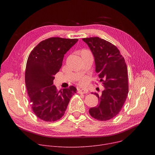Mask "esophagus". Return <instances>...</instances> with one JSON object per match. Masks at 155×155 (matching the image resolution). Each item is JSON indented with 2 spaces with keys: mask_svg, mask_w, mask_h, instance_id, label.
I'll list each match as a JSON object with an SVG mask.
<instances>
[{
  "mask_svg": "<svg viewBox=\"0 0 155 155\" xmlns=\"http://www.w3.org/2000/svg\"><path fill=\"white\" fill-rule=\"evenodd\" d=\"M78 92L79 94H87L88 93V90L87 89H78Z\"/></svg>",
  "mask_w": 155,
  "mask_h": 155,
  "instance_id": "1",
  "label": "esophagus"
}]
</instances>
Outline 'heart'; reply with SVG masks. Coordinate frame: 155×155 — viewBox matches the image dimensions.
I'll return each mask as SVG.
<instances>
[{
    "instance_id": "obj_1",
    "label": "heart",
    "mask_w": 155,
    "mask_h": 155,
    "mask_svg": "<svg viewBox=\"0 0 155 155\" xmlns=\"http://www.w3.org/2000/svg\"><path fill=\"white\" fill-rule=\"evenodd\" d=\"M82 51H83V50H82ZM78 81H79V84H80V85H85V84L87 83V82H88V78H87V77H81V78H79Z\"/></svg>"
}]
</instances>
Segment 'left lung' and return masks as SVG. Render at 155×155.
<instances>
[{
  "label": "left lung",
  "instance_id": "1",
  "mask_svg": "<svg viewBox=\"0 0 155 155\" xmlns=\"http://www.w3.org/2000/svg\"><path fill=\"white\" fill-rule=\"evenodd\" d=\"M82 40L92 52L95 71L105 88L101 96L94 93L99 104L89 109V113L95 119L107 120L118 114L127 98L129 85L125 60L116 46L104 39L92 37Z\"/></svg>",
  "mask_w": 155,
  "mask_h": 155
}]
</instances>
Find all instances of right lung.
<instances>
[{"label": "right lung", "mask_w": 155, "mask_h": 155, "mask_svg": "<svg viewBox=\"0 0 155 155\" xmlns=\"http://www.w3.org/2000/svg\"><path fill=\"white\" fill-rule=\"evenodd\" d=\"M78 41L54 37L40 42L31 52L26 63L25 82L32 111L45 121L53 122L64 115L77 88L70 86L58 91L54 75L61 67L64 54Z\"/></svg>", "instance_id": "1"}]
</instances>
